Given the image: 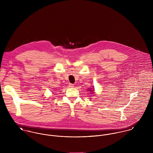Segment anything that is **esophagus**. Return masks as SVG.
I'll list each match as a JSON object with an SVG mask.
<instances>
[{
  "label": "esophagus",
  "mask_w": 153,
  "mask_h": 153,
  "mask_svg": "<svg viewBox=\"0 0 153 153\" xmlns=\"http://www.w3.org/2000/svg\"><path fill=\"white\" fill-rule=\"evenodd\" d=\"M69 87H74V85L72 84H69Z\"/></svg>",
  "instance_id": "34e87169"
}]
</instances>
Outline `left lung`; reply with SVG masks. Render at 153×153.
Instances as JSON below:
<instances>
[{
  "instance_id": "obj_1",
  "label": "left lung",
  "mask_w": 153,
  "mask_h": 153,
  "mask_svg": "<svg viewBox=\"0 0 153 153\" xmlns=\"http://www.w3.org/2000/svg\"><path fill=\"white\" fill-rule=\"evenodd\" d=\"M89 91H91V89H90V90H89Z\"/></svg>"
}]
</instances>
